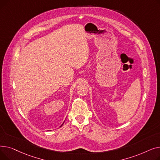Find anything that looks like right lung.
I'll list each match as a JSON object with an SVG mask.
<instances>
[{
	"label": "right lung",
	"mask_w": 160,
	"mask_h": 160,
	"mask_svg": "<svg viewBox=\"0 0 160 160\" xmlns=\"http://www.w3.org/2000/svg\"><path fill=\"white\" fill-rule=\"evenodd\" d=\"M63 123H64V122H63ZM63 124H62V125H61V126H60V127H62V126H63Z\"/></svg>",
	"instance_id": "obj_1"
}]
</instances>
